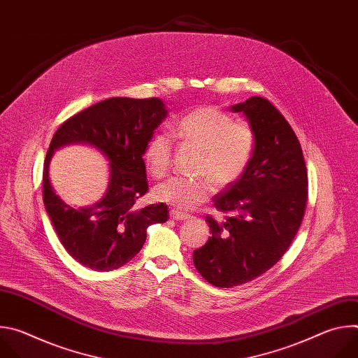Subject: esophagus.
Returning <instances> with one entry per match:
<instances>
[{"label": "esophagus", "instance_id": "esophagus-1", "mask_svg": "<svg viewBox=\"0 0 358 358\" xmlns=\"http://www.w3.org/2000/svg\"><path fill=\"white\" fill-rule=\"evenodd\" d=\"M170 217H171V220H174V221H187V220H191V217H189L188 214H182V213L177 211V210H171V211H170Z\"/></svg>", "mask_w": 358, "mask_h": 358}]
</instances>
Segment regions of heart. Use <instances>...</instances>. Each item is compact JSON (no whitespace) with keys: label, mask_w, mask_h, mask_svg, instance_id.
Here are the masks:
<instances>
[{"label":"heart","mask_w":358,"mask_h":358,"mask_svg":"<svg viewBox=\"0 0 358 358\" xmlns=\"http://www.w3.org/2000/svg\"><path fill=\"white\" fill-rule=\"evenodd\" d=\"M173 133L201 150L196 173L221 188L234 184L243 174L255 145L253 131L248 124L232 123L229 115L215 108L191 110L180 119ZM171 147V136L164 131L152 136L147 143L144 163L152 177H163L169 171ZM208 180L170 177L155 187L152 198L177 211H191L208 198L211 185Z\"/></svg>","instance_id":"b5f03b06"}]
</instances>
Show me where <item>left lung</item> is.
I'll use <instances>...</instances> for the list:
<instances>
[{
  "label": "left lung",
  "mask_w": 358,
  "mask_h": 358,
  "mask_svg": "<svg viewBox=\"0 0 358 358\" xmlns=\"http://www.w3.org/2000/svg\"><path fill=\"white\" fill-rule=\"evenodd\" d=\"M242 113L255 145L243 174L214 196L231 215L207 217L213 236L194 250V265L217 287H234L269 271L287 250L304 215L308 171L300 143L279 110L253 96L229 106Z\"/></svg>",
  "instance_id": "1"
}]
</instances>
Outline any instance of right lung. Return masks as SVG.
<instances>
[{"mask_svg":"<svg viewBox=\"0 0 358 358\" xmlns=\"http://www.w3.org/2000/svg\"><path fill=\"white\" fill-rule=\"evenodd\" d=\"M167 115L159 97H112L72 116L54 134L43 164V206L61 243L80 265L97 272L119 269L140 252L147 228L169 220L163 202L134 207L148 191L147 143ZM71 143L90 145L110 162L108 189L92 206H69L50 182V159Z\"/></svg>","mask_w":358,"mask_h":358,"instance_id":"right-lung-1","label":"right lung"}]
</instances>
